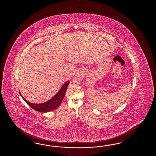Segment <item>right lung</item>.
<instances>
[{
	"label": "right lung",
	"mask_w": 156,
	"mask_h": 156,
	"mask_svg": "<svg viewBox=\"0 0 156 156\" xmlns=\"http://www.w3.org/2000/svg\"><path fill=\"white\" fill-rule=\"evenodd\" d=\"M69 83V80L67 81L65 83V84L62 86L61 89L59 90V91L57 93L54 97H52L51 99H50L46 102H44L42 104H31L28 102L26 99H24L22 95L20 94L21 97L24 100V101L28 104V105L35 110L39 112H51L55 109H57L59 107L60 104H61L62 101L63 99V97L65 94L67 87Z\"/></svg>",
	"instance_id": "add662e5"
}]
</instances>
